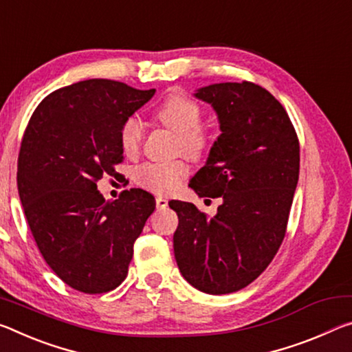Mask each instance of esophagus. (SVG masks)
<instances>
[{
  "mask_svg": "<svg viewBox=\"0 0 352 352\" xmlns=\"http://www.w3.org/2000/svg\"><path fill=\"white\" fill-rule=\"evenodd\" d=\"M156 208H166L167 205H169V200H167L166 197H161V196H156Z\"/></svg>",
  "mask_w": 352,
  "mask_h": 352,
  "instance_id": "1",
  "label": "esophagus"
}]
</instances>
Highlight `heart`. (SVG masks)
<instances>
[{
	"label": "heart",
	"mask_w": 352,
	"mask_h": 352,
	"mask_svg": "<svg viewBox=\"0 0 352 352\" xmlns=\"http://www.w3.org/2000/svg\"><path fill=\"white\" fill-rule=\"evenodd\" d=\"M204 109L196 100L185 94H172L155 111V119L167 130L177 133L175 150L192 160H200L211 147V133L202 124ZM120 147L128 156L139 153L144 141L142 124L135 117L126 119L119 133ZM189 174L186 161L177 160L172 163H146L135 172L138 185L156 194H169L180 186Z\"/></svg>",
	"instance_id": "b5f03b06"
}]
</instances>
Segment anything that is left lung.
<instances>
[{"label":"left lung","mask_w":352,"mask_h":352,"mask_svg":"<svg viewBox=\"0 0 352 352\" xmlns=\"http://www.w3.org/2000/svg\"><path fill=\"white\" fill-rule=\"evenodd\" d=\"M196 97L213 106L222 133L189 188L222 205L208 217L194 204L170 200L178 216L174 252L194 288L227 294L254 282L285 238L299 139L285 108L254 82H219Z\"/></svg>","instance_id":"8db88e82"}]
</instances>
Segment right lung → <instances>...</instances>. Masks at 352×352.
Instances as JSON below:
<instances>
[{
  "label": "right lung",
  "instance_id": "right-lung-1",
  "mask_svg": "<svg viewBox=\"0 0 352 352\" xmlns=\"http://www.w3.org/2000/svg\"><path fill=\"white\" fill-rule=\"evenodd\" d=\"M113 80H86L42 100L21 139L16 185L38 250L60 280L87 294L125 280L133 246L155 210L139 188L104 200L97 182L117 178L120 126L153 97Z\"/></svg>",
  "mask_w": 352,
  "mask_h": 352
}]
</instances>
